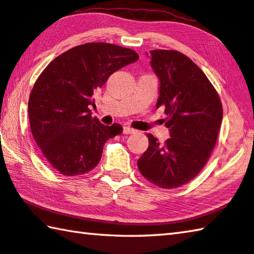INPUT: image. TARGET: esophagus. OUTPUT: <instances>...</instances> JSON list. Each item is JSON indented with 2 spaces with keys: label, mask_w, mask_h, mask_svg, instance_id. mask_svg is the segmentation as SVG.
<instances>
[{
  "label": "esophagus",
  "mask_w": 254,
  "mask_h": 254,
  "mask_svg": "<svg viewBox=\"0 0 254 254\" xmlns=\"http://www.w3.org/2000/svg\"><path fill=\"white\" fill-rule=\"evenodd\" d=\"M134 131H135L134 128H132L130 127H123V133H124V134H131V133H133Z\"/></svg>",
  "instance_id": "1"
}]
</instances>
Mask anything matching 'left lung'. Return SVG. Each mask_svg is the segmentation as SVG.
Wrapping results in <instances>:
<instances>
[{
    "label": "left lung",
    "instance_id": "8db88e82",
    "mask_svg": "<svg viewBox=\"0 0 254 254\" xmlns=\"http://www.w3.org/2000/svg\"><path fill=\"white\" fill-rule=\"evenodd\" d=\"M160 80L156 107H165L170 137L163 143L148 133L149 147L137 160L141 175L163 189L183 186L204 168L216 144L223 107L203 70L177 50H151Z\"/></svg>",
    "mask_w": 254,
    "mask_h": 254
}]
</instances>
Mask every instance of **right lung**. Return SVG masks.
Here are the masks:
<instances>
[{
    "label": "right lung",
    "mask_w": 254,
    "mask_h": 254,
    "mask_svg": "<svg viewBox=\"0 0 254 254\" xmlns=\"http://www.w3.org/2000/svg\"><path fill=\"white\" fill-rule=\"evenodd\" d=\"M137 59L132 49L88 42L59 55L38 77L29 97L30 128L42 156L59 174L93 170L106 141L123 132L118 123L103 126L88 106L114 71Z\"/></svg>",
    "instance_id": "obj_1"
}]
</instances>
